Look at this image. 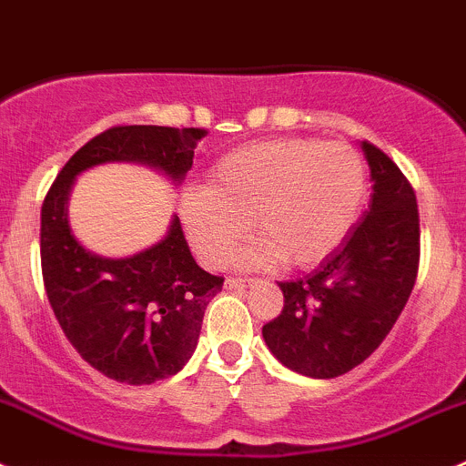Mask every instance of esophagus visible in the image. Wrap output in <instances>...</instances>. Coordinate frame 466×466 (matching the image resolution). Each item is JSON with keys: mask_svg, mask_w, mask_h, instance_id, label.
<instances>
[{"mask_svg": "<svg viewBox=\"0 0 466 466\" xmlns=\"http://www.w3.org/2000/svg\"><path fill=\"white\" fill-rule=\"evenodd\" d=\"M250 283H253V279H248V276H228L225 279V288H229V290L232 288H246Z\"/></svg>", "mask_w": 466, "mask_h": 466, "instance_id": "obj_1", "label": "esophagus"}]
</instances>
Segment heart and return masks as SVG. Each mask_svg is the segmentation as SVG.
<instances>
[{"instance_id": "b5f03b06", "label": "heart", "mask_w": 466, "mask_h": 466, "mask_svg": "<svg viewBox=\"0 0 466 466\" xmlns=\"http://www.w3.org/2000/svg\"><path fill=\"white\" fill-rule=\"evenodd\" d=\"M367 190V169L348 144L306 137L259 141L232 150L208 171L207 187L183 197L181 213L197 255L220 267L248 234L264 238L253 262L283 258L311 267L353 228Z\"/></svg>"}]
</instances>
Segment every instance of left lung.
<instances>
[{
  "mask_svg": "<svg viewBox=\"0 0 466 466\" xmlns=\"http://www.w3.org/2000/svg\"><path fill=\"white\" fill-rule=\"evenodd\" d=\"M374 195L364 218L311 276L283 280V311L262 327L271 353L311 379H334L383 343L416 285L420 218L413 186L362 141Z\"/></svg>",
  "mask_w": 466,
  "mask_h": 466,
  "instance_id": "obj_1",
  "label": "left lung"
}]
</instances>
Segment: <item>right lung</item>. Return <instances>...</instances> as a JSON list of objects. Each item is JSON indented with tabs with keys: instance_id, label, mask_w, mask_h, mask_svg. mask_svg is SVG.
<instances>
[{
	"instance_id": "1",
	"label": "right lung",
	"mask_w": 466,
	"mask_h": 466,
	"mask_svg": "<svg viewBox=\"0 0 466 466\" xmlns=\"http://www.w3.org/2000/svg\"><path fill=\"white\" fill-rule=\"evenodd\" d=\"M207 134L202 127L116 125L71 155L46 192V295L78 355L118 383L148 385L181 371L195 353L207 304L225 279L195 262L178 218L157 246L134 258L87 253L69 229L66 195L76 174L113 160L146 162L181 181Z\"/></svg>"
}]
</instances>
